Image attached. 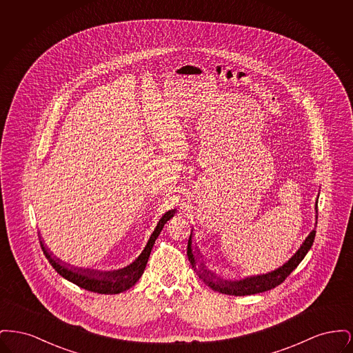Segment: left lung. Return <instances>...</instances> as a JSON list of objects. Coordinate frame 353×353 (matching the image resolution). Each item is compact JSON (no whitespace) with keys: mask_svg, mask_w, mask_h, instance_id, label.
<instances>
[{"mask_svg":"<svg viewBox=\"0 0 353 353\" xmlns=\"http://www.w3.org/2000/svg\"><path fill=\"white\" fill-rule=\"evenodd\" d=\"M316 210H318V201H316ZM318 213V212H316ZM318 219V217H316ZM316 232L312 230L310 235L305 238V241L303 242L301 249L296 252V254L283 265L281 269L275 270L269 274L265 275H258V276H252V278H246L243 281L239 282H228V281H222L219 278H216L212 272L206 271L203 268H200V278L203 279V282L209 285L212 290L219 291L221 294H226V295H235V296H245V295H254V294H259V292H265L269 291L271 288L276 287L285 282V278L298 268V265L303 261V258L305 256V254L311 249L314 239H315ZM192 236V235H190ZM188 258L192 263V266L194 268V256L192 254V246H190V238L188 241Z\"/></svg>","mask_w":353,"mask_h":353,"instance_id":"1","label":"left lung"}]
</instances>
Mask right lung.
I'll return each mask as SVG.
<instances>
[{"instance_id": "add662e5", "label": "right lung", "mask_w": 353, "mask_h": 353, "mask_svg": "<svg viewBox=\"0 0 353 353\" xmlns=\"http://www.w3.org/2000/svg\"><path fill=\"white\" fill-rule=\"evenodd\" d=\"M173 214H174V210H169L168 213H165L163 216V219L159 221L145 249L143 250L140 256L134 261V263H131L130 266H127L124 269L117 270V271H104L103 272V271H95V270L71 268L70 265L63 263L62 261H59L57 258H51L50 254L43 248L42 243H41V248H42V252L45 254V256L49 259L51 266L65 279L82 287L87 291H92V292H98V294H120V292L128 290L130 287H132L140 279V276L143 275L145 266H147V262H148V258H150V254H151L156 238L163 230L167 221L173 217Z\"/></svg>"}]
</instances>
